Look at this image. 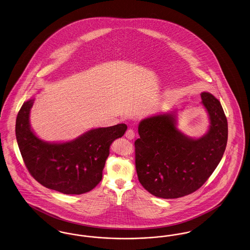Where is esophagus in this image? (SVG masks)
Returning a JSON list of instances; mask_svg holds the SVG:
<instances>
[{
    "instance_id": "1",
    "label": "esophagus",
    "mask_w": 250,
    "mask_h": 250,
    "mask_svg": "<svg viewBox=\"0 0 250 250\" xmlns=\"http://www.w3.org/2000/svg\"><path fill=\"white\" fill-rule=\"evenodd\" d=\"M125 137L128 139V140H133L135 138V132L133 129H128L125 132Z\"/></svg>"
}]
</instances>
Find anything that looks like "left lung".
Returning <instances> with one entry per match:
<instances>
[{
    "instance_id": "obj_1",
    "label": "left lung",
    "mask_w": 250,
    "mask_h": 250,
    "mask_svg": "<svg viewBox=\"0 0 250 250\" xmlns=\"http://www.w3.org/2000/svg\"><path fill=\"white\" fill-rule=\"evenodd\" d=\"M209 115L208 133L191 139L176 126V111L143 119L135 141V163L140 184L154 196L173 199L198 190L218 167L228 140V123L220 102L201 94Z\"/></svg>"
}]
</instances>
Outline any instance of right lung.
<instances>
[{
  "label": "right lung",
  "mask_w": 250,
  "mask_h": 250,
  "mask_svg": "<svg viewBox=\"0 0 250 250\" xmlns=\"http://www.w3.org/2000/svg\"><path fill=\"white\" fill-rule=\"evenodd\" d=\"M33 100L23 103L16 122L20 153L30 175L42 186L65 194H83L102 179L110 144L124 136L125 124L92 129L65 143H48L30 129Z\"/></svg>",
  "instance_id": "add662e5"
}]
</instances>
